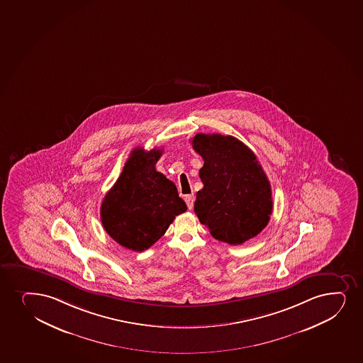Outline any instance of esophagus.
I'll list each match as a JSON object with an SVG mask.
<instances>
[{
    "label": "esophagus",
    "instance_id": "esophagus-1",
    "mask_svg": "<svg viewBox=\"0 0 363 363\" xmlns=\"http://www.w3.org/2000/svg\"><path fill=\"white\" fill-rule=\"evenodd\" d=\"M184 201H186L188 209L192 210L194 201H196V196H194V194H188V196H186V198H184Z\"/></svg>",
    "mask_w": 363,
    "mask_h": 363
}]
</instances>
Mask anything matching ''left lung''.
Here are the masks:
<instances>
[{
  "mask_svg": "<svg viewBox=\"0 0 363 363\" xmlns=\"http://www.w3.org/2000/svg\"><path fill=\"white\" fill-rule=\"evenodd\" d=\"M193 150L204 165L194 213L213 238L238 245L259 235L272 213V192L255 154L243 142L220 133H196Z\"/></svg>",
  "mask_w": 363,
  "mask_h": 363,
  "instance_id": "1",
  "label": "left lung"
}]
</instances>
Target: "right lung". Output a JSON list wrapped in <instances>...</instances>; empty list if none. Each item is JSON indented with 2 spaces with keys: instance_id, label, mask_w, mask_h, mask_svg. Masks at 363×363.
I'll list each match as a JSON object with an SVG mask.
<instances>
[{
  "instance_id": "right-lung-1",
  "label": "right lung",
  "mask_w": 363,
  "mask_h": 363,
  "mask_svg": "<svg viewBox=\"0 0 363 363\" xmlns=\"http://www.w3.org/2000/svg\"><path fill=\"white\" fill-rule=\"evenodd\" d=\"M162 150L137 147L101 205L103 227L123 247L143 252L187 210L175 184L155 169Z\"/></svg>"
}]
</instances>
